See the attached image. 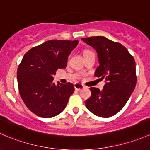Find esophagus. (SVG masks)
I'll return each instance as SVG.
<instances>
[{
	"label": "esophagus",
	"instance_id": "obj_1",
	"mask_svg": "<svg viewBox=\"0 0 150 150\" xmlns=\"http://www.w3.org/2000/svg\"><path fill=\"white\" fill-rule=\"evenodd\" d=\"M74 86H75V90H77V91H81V90H82L83 88H85L83 85H82L81 83H75Z\"/></svg>",
	"mask_w": 150,
	"mask_h": 150
}]
</instances>
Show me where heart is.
Segmentation results:
<instances>
[{"mask_svg": "<svg viewBox=\"0 0 150 150\" xmlns=\"http://www.w3.org/2000/svg\"><path fill=\"white\" fill-rule=\"evenodd\" d=\"M91 52H92V51H90V50H85L83 51V55H85V54H88V53H91Z\"/></svg>", "mask_w": 150, "mask_h": 150, "instance_id": "1", "label": "heart"}]
</instances>
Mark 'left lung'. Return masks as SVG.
<instances>
[{
  "label": "left lung",
  "mask_w": 150,
  "mask_h": 150,
  "mask_svg": "<svg viewBox=\"0 0 150 150\" xmlns=\"http://www.w3.org/2000/svg\"><path fill=\"white\" fill-rule=\"evenodd\" d=\"M82 40L97 52L99 66L95 76L107 81L102 91L90 88L91 95L86 101V106L95 115L110 117L122 110L135 88V60L125 46L103 36Z\"/></svg>",
  "instance_id": "left-lung-1"
}]
</instances>
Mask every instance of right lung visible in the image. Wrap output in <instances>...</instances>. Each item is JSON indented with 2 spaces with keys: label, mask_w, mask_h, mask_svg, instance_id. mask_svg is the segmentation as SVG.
Returning <instances> with one entry per match:
<instances>
[{
  "label": "right lung",
  "mask_w": 150,
  "mask_h": 150,
  "mask_svg": "<svg viewBox=\"0 0 150 150\" xmlns=\"http://www.w3.org/2000/svg\"><path fill=\"white\" fill-rule=\"evenodd\" d=\"M78 40H51L30 49L17 69L21 98L36 115L52 117L61 113L75 91L74 86L53 83V75L66 67L68 57Z\"/></svg>",
  "instance_id": "1"
}]
</instances>
